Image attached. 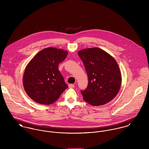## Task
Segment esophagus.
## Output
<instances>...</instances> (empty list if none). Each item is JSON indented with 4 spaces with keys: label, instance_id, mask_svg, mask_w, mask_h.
<instances>
[{
    "label": "esophagus",
    "instance_id": "34e87169",
    "mask_svg": "<svg viewBox=\"0 0 149 149\" xmlns=\"http://www.w3.org/2000/svg\"><path fill=\"white\" fill-rule=\"evenodd\" d=\"M68 86H69V88H73L74 87V84H69Z\"/></svg>",
    "mask_w": 149,
    "mask_h": 149
}]
</instances>
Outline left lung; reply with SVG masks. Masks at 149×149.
Listing matches in <instances>:
<instances>
[{
  "instance_id": "8db88e82",
  "label": "left lung",
  "mask_w": 149,
  "mask_h": 149,
  "mask_svg": "<svg viewBox=\"0 0 149 149\" xmlns=\"http://www.w3.org/2000/svg\"><path fill=\"white\" fill-rule=\"evenodd\" d=\"M78 54L88 77L86 88L81 91L83 99L93 106L106 104L116 96L122 84L121 73L116 60L98 47L83 49Z\"/></svg>"
}]
</instances>
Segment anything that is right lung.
I'll list each match as a JSON object with an SVG mask.
<instances>
[{
	"instance_id": "obj_1",
	"label": "right lung",
	"mask_w": 149,
	"mask_h": 149,
	"mask_svg": "<svg viewBox=\"0 0 149 149\" xmlns=\"http://www.w3.org/2000/svg\"><path fill=\"white\" fill-rule=\"evenodd\" d=\"M68 53L61 49L45 48L27 64L23 84L27 95L34 102L52 104L68 88L58 70V65L66 58Z\"/></svg>"
}]
</instances>
